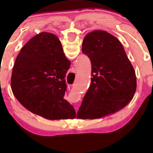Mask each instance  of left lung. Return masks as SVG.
<instances>
[{
    "instance_id": "8db88e82",
    "label": "left lung",
    "mask_w": 153,
    "mask_h": 153,
    "mask_svg": "<svg viewBox=\"0 0 153 153\" xmlns=\"http://www.w3.org/2000/svg\"><path fill=\"white\" fill-rule=\"evenodd\" d=\"M82 51L90 58L93 77L76 118H100L125 107L136 93V76L121 42L94 30L83 39Z\"/></svg>"
}]
</instances>
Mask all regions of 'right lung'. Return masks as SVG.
<instances>
[{
	"instance_id": "right-lung-1",
	"label": "right lung",
	"mask_w": 153,
	"mask_h": 153,
	"mask_svg": "<svg viewBox=\"0 0 153 153\" xmlns=\"http://www.w3.org/2000/svg\"><path fill=\"white\" fill-rule=\"evenodd\" d=\"M70 67L57 36L40 33L16 58L10 82L13 95L28 110L47 120L74 119V106L63 99Z\"/></svg>"
}]
</instances>
